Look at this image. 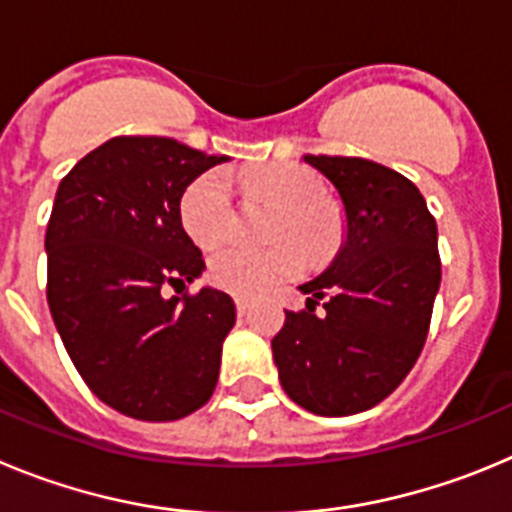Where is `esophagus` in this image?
I'll return each mask as SVG.
<instances>
[{
    "label": "esophagus",
    "instance_id": "34e87169",
    "mask_svg": "<svg viewBox=\"0 0 512 512\" xmlns=\"http://www.w3.org/2000/svg\"><path fill=\"white\" fill-rule=\"evenodd\" d=\"M237 313L239 316H247V313H250V301H245V298H237Z\"/></svg>",
    "mask_w": 512,
    "mask_h": 512
}]
</instances>
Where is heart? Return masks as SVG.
Instances as JSON below:
<instances>
[{
	"instance_id": "obj_1",
	"label": "heart",
	"mask_w": 512,
	"mask_h": 512,
	"mask_svg": "<svg viewBox=\"0 0 512 512\" xmlns=\"http://www.w3.org/2000/svg\"><path fill=\"white\" fill-rule=\"evenodd\" d=\"M247 193L278 206L275 239L296 237L311 257H326L339 239V211L319 199L321 181L313 170L296 163H273L247 170ZM181 222L193 242L216 247L234 224L232 183L224 170L199 176L181 196ZM296 242H280L270 250L229 245L211 257V278L237 296H262L283 280L296 278L306 267V252Z\"/></svg>"
}]
</instances>
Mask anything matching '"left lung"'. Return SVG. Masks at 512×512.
<instances>
[{
  "label": "left lung",
  "mask_w": 512,
  "mask_h": 512,
  "mask_svg": "<svg viewBox=\"0 0 512 512\" xmlns=\"http://www.w3.org/2000/svg\"><path fill=\"white\" fill-rule=\"evenodd\" d=\"M334 188L344 239L324 273L298 285L273 339L283 390L326 418L370 411L413 370L441 285L439 232L421 191L380 163L303 155ZM319 300L327 311L316 314Z\"/></svg>",
  "instance_id": "8db88e82"
}]
</instances>
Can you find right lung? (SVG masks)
<instances>
[{
    "label": "right lung",
    "instance_id": "1",
    "mask_svg": "<svg viewBox=\"0 0 512 512\" xmlns=\"http://www.w3.org/2000/svg\"><path fill=\"white\" fill-rule=\"evenodd\" d=\"M227 155L170 137H112L78 160L45 232L48 306L91 393L137 421L199 411L237 321L229 293L165 296L206 270L181 222V196Z\"/></svg>",
    "mask_w": 512,
    "mask_h": 512
}]
</instances>
